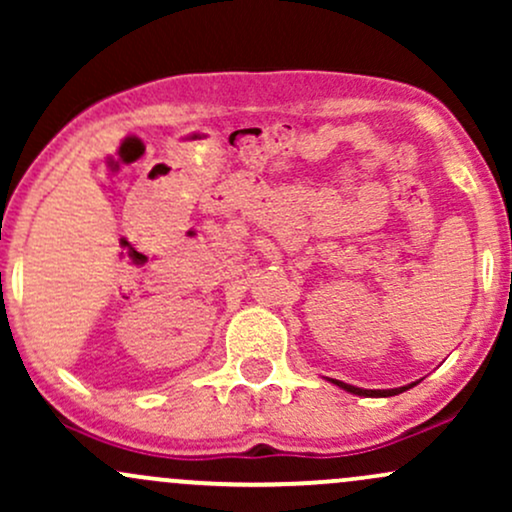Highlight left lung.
<instances>
[{
    "label": "left lung",
    "mask_w": 512,
    "mask_h": 512,
    "mask_svg": "<svg viewBox=\"0 0 512 512\" xmlns=\"http://www.w3.org/2000/svg\"><path fill=\"white\" fill-rule=\"evenodd\" d=\"M332 383L337 387H342V390H346V392H351V395H358V397H395V395H399V392H404V390H409V387L419 385V383H411V385L395 387V390H363V387L342 383V380H332Z\"/></svg>",
    "instance_id": "obj_1"
}]
</instances>
